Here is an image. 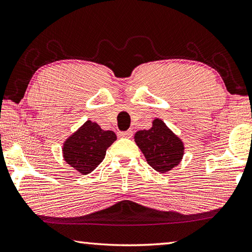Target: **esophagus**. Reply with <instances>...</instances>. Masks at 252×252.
Masks as SVG:
<instances>
[{
  "label": "esophagus",
  "mask_w": 252,
  "mask_h": 252,
  "mask_svg": "<svg viewBox=\"0 0 252 252\" xmlns=\"http://www.w3.org/2000/svg\"><path fill=\"white\" fill-rule=\"evenodd\" d=\"M132 135H133V132H132V130L119 132V136H120V138H131Z\"/></svg>",
  "instance_id": "1"
}]
</instances>
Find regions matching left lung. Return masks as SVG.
<instances>
[{
    "label": "left lung",
    "instance_id": "left-lung-1",
    "mask_svg": "<svg viewBox=\"0 0 252 252\" xmlns=\"http://www.w3.org/2000/svg\"><path fill=\"white\" fill-rule=\"evenodd\" d=\"M134 140L149 165L159 173L176 166L184 153L182 141L159 119H155L150 130L136 132Z\"/></svg>",
    "mask_w": 252,
    "mask_h": 252
}]
</instances>
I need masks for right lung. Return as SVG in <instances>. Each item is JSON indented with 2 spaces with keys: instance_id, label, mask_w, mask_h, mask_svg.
<instances>
[{
  "instance_id": "right-lung-1",
  "label": "right lung",
  "mask_w": 252,
  "mask_h": 252,
  "mask_svg": "<svg viewBox=\"0 0 252 252\" xmlns=\"http://www.w3.org/2000/svg\"><path fill=\"white\" fill-rule=\"evenodd\" d=\"M117 135L101 130L97 123L87 121L63 144L65 161L81 174H89L103 161L107 149Z\"/></svg>"
}]
</instances>
